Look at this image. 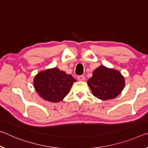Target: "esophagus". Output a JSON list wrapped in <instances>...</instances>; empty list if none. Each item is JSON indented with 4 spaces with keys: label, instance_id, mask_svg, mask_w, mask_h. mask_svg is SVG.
I'll list each match as a JSON object with an SVG mask.
<instances>
[{
    "label": "esophagus",
    "instance_id": "1",
    "mask_svg": "<svg viewBox=\"0 0 148 148\" xmlns=\"http://www.w3.org/2000/svg\"><path fill=\"white\" fill-rule=\"evenodd\" d=\"M77 78H78V79L79 81H84L85 80V76H83V75H80V76H78V77H77Z\"/></svg>",
    "mask_w": 148,
    "mask_h": 148
}]
</instances>
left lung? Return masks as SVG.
<instances>
[{"mask_svg": "<svg viewBox=\"0 0 148 148\" xmlns=\"http://www.w3.org/2000/svg\"><path fill=\"white\" fill-rule=\"evenodd\" d=\"M88 85L95 97L108 100L120 94L125 87V80L118 70L100 66L93 72L92 77L88 81Z\"/></svg>", "mask_w": 148, "mask_h": 148, "instance_id": "1", "label": "left lung"}]
</instances>
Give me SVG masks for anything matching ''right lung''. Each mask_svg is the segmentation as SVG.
I'll return each mask as SVG.
<instances>
[{"label":"right lung","mask_w":148,"mask_h":148,"mask_svg":"<svg viewBox=\"0 0 148 148\" xmlns=\"http://www.w3.org/2000/svg\"><path fill=\"white\" fill-rule=\"evenodd\" d=\"M74 82L76 79L71 75L53 68L39 72L35 76L34 86L43 99L57 103L67 95Z\"/></svg>","instance_id":"add662e5"}]
</instances>
